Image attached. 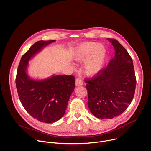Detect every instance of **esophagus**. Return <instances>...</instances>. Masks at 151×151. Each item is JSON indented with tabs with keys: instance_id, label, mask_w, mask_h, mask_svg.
Listing matches in <instances>:
<instances>
[{
	"instance_id": "34e87169",
	"label": "esophagus",
	"mask_w": 151,
	"mask_h": 151,
	"mask_svg": "<svg viewBox=\"0 0 151 151\" xmlns=\"http://www.w3.org/2000/svg\"><path fill=\"white\" fill-rule=\"evenodd\" d=\"M76 86H80V85H83V82L81 79L77 78L76 79V83H75Z\"/></svg>"
}]
</instances>
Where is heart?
<instances>
[{"label": "heart", "instance_id": "b5f03b06", "mask_svg": "<svg viewBox=\"0 0 151 151\" xmlns=\"http://www.w3.org/2000/svg\"><path fill=\"white\" fill-rule=\"evenodd\" d=\"M105 48L98 42H87L78 45L73 53L77 62L87 60L84 64V72L89 76H94L102 70L106 59Z\"/></svg>", "mask_w": 151, "mask_h": 151}]
</instances>
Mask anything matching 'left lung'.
Wrapping results in <instances>:
<instances>
[{"instance_id": "left-lung-1", "label": "left lung", "mask_w": 151, "mask_h": 151, "mask_svg": "<svg viewBox=\"0 0 151 151\" xmlns=\"http://www.w3.org/2000/svg\"><path fill=\"white\" fill-rule=\"evenodd\" d=\"M115 56L96 76L85 80L90 112L100 119H112L122 114L132 103L136 79L132 57L114 39Z\"/></svg>"}]
</instances>
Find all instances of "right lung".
<instances>
[{"label": "right lung", "instance_id": "add662e5", "mask_svg": "<svg viewBox=\"0 0 151 151\" xmlns=\"http://www.w3.org/2000/svg\"><path fill=\"white\" fill-rule=\"evenodd\" d=\"M52 40H39L21 58L15 83L21 104L35 119L52 123L61 119L65 113L70 95L75 89L73 75H55L42 80L30 78L27 74L29 62Z\"/></svg>", "mask_w": 151, "mask_h": 151}]
</instances>
